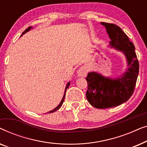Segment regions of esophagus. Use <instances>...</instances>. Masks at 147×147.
<instances>
[{
    "label": "esophagus",
    "instance_id": "1",
    "mask_svg": "<svg viewBox=\"0 0 147 147\" xmlns=\"http://www.w3.org/2000/svg\"><path fill=\"white\" fill-rule=\"evenodd\" d=\"M87 75V69L85 67H81L78 70V76L81 78L86 77Z\"/></svg>",
    "mask_w": 147,
    "mask_h": 147
}]
</instances>
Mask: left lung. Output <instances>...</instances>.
Masks as SVG:
<instances>
[{"mask_svg": "<svg viewBox=\"0 0 147 147\" xmlns=\"http://www.w3.org/2000/svg\"><path fill=\"white\" fill-rule=\"evenodd\" d=\"M100 23L105 27L109 35L110 47L123 52L128 67L121 76L114 79L104 77L97 72L88 73L86 98L93 107L106 109L119 106L131 97L139 71V64L134 44L124 32L114 24Z\"/></svg>", "mask_w": 147, "mask_h": 147, "instance_id": "1", "label": "left lung"}]
</instances>
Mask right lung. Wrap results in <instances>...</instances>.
<instances>
[{"label":"right lung","mask_w":147,"mask_h":147,"mask_svg":"<svg viewBox=\"0 0 147 147\" xmlns=\"http://www.w3.org/2000/svg\"><path fill=\"white\" fill-rule=\"evenodd\" d=\"M32 28H33V27H29L27 28V29H25V31H23V33H22V35H21V36L23 35H24V34L27 33V32L29 31L30 30H31V29H32ZM69 85H70V82H68V83L67 84V85H66V87H65V92H64L63 96V98H62V100H61V102H60V103H59V105H58V106H57V107H56V108H54L53 110H51V111L48 112L47 113H52V112H54L57 111V110L58 109H59L60 107H61V106H62V104H63V101H64V98H65V92H66V90H67V89L68 88H69Z\"/></svg>","instance_id":"1"}]
</instances>
